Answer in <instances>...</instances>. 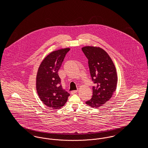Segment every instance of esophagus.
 Segmentation results:
<instances>
[{"instance_id": "1", "label": "esophagus", "mask_w": 148, "mask_h": 148, "mask_svg": "<svg viewBox=\"0 0 148 148\" xmlns=\"http://www.w3.org/2000/svg\"><path fill=\"white\" fill-rule=\"evenodd\" d=\"M77 90H73V91H71V94H74L75 93H76V92H77Z\"/></svg>"}]
</instances>
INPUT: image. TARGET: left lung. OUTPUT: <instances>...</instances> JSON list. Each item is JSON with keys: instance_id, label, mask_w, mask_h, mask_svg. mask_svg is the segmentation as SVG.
<instances>
[{"instance_id": "1", "label": "left lung", "mask_w": 148, "mask_h": 148, "mask_svg": "<svg viewBox=\"0 0 148 148\" xmlns=\"http://www.w3.org/2000/svg\"><path fill=\"white\" fill-rule=\"evenodd\" d=\"M82 51L88 59L92 80V96L85 103L97 108L110 100L116 88L118 77L115 66L106 51L99 47L86 46Z\"/></svg>"}]
</instances>
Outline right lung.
Listing matches in <instances>:
<instances>
[{
    "label": "right lung",
    "mask_w": 148,
    "mask_h": 148,
    "mask_svg": "<svg viewBox=\"0 0 148 148\" xmlns=\"http://www.w3.org/2000/svg\"><path fill=\"white\" fill-rule=\"evenodd\" d=\"M70 48L57 50L50 53L40 64L36 77V89L43 104L54 109L63 106L70 95L62 88L58 75L64 59Z\"/></svg>",
    "instance_id": "1"
}]
</instances>
